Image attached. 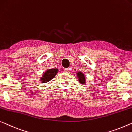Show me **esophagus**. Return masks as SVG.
I'll use <instances>...</instances> for the list:
<instances>
[{
    "label": "esophagus",
    "mask_w": 132,
    "mask_h": 132,
    "mask_svg": "<svg viewBox=\"0 0 132 132\" xmlns=\"http://www.w3.org/2000/svg\"><path fill=\"white\" fill-rule=\"evenodd\" d=\"M70 70V69L69 68H65V69H64V71L65 72H69Z\"/></svg>",
    "instance_id": "esophagus-1"
}]
</instances>
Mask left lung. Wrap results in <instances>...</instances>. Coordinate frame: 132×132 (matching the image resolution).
Returning a JSON list of instances; mask_svg holds the SVG:
<instances>
[{
    "mask_svg": "<svg viewBox=\"0 0 132 132\" xmlns=\"http://www.w3.org/2000/svg\"><path fill=\"white\" fill-rule=\"evenodd\" d=\"M76 74H77V77L78 78V79H79V81L80 83L81 84H83V85H85L86 82V79H85L86 77L83 72L81 71H79Z\"/></svg>",
    "mask_w": 132,
    "mask_h": 132,
    "instance_id": "8db88e82",
    "label": "left lung"
}]
</instances>
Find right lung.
<instances>
[{
  "mask_svg": "<svg viewBox=\"0 0 132 132\" xmlns=\"http://www.w3.org/2000/svg\"><path fill=\"white\" fill-rule=\"evenodd\" d=\"M58 71V68H52V69L47 70L42 74V76L40 79V81L42 83H47V82L51 81L56 75Z\"/></svg>",
  "mask_w": 132,
  "mask_h": 132,
  "instance_id": "add662e5",
  "label": "right lung"
}]
</instances>
